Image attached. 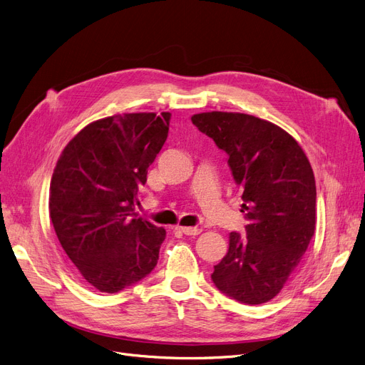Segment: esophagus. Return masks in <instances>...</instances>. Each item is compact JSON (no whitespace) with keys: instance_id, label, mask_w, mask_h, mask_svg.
<instances>
[{"instance_id":"1","label":"esophagus","mask_w":365,"mask_h":365,"mask_svg":"<svg viewBox=\"0 0 365 365\" xmlns=\"http://www.w3.org/2000/svg\"><path fill=\"white\" fill-rule=\"evenodd\" d=\"M180 231L186 235H198L201 232V228H198V227H180Z\"/></svg>"}]
</instances>
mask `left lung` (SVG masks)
<instances>
[{
	"mask_svg": "<svg viewBox=\"0 0 365 365\" xmlns=\"http://www.w3.org/2000/svg\"><path fill=\"white\" fill-rule=\"evenodd\" d=\"M192 123L228 155L242 187L245 235L230 234V249L212 280L245 304L274 298L314 234L316 185L306 153L277 125L245 113L194 115Z\"/></svg>",
	"mask_w": 365,
	"mask_h": 365,
	"instance_id": "obj_1",
	"label": "left lung"
}]
</instances>
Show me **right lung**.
Instances as JSON below:
<instances>
[{"label": "right lung", "mask_w": 365, "mask_h": 365, "mask_svg": "<svg viewBox=\"0 0 365 365\" xmlns=\"http://www.w3.org/2000/svg\"><path fill=\"white\" fill-rule=\"evenodd\" d=\"M171 113L95 120L61 153L49 213L58 240L95 289L116 294L156 267L165 230L134 212L138 187L163 149Z\"/></svg>", "instance_id": "1"}]
</instances>
